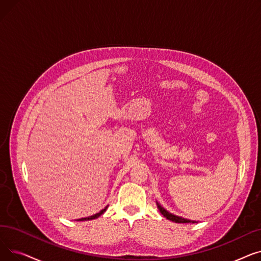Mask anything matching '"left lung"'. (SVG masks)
I'll return each mask as SVG.
<instances>
[{
	"instance_id": "left-lung-1",
	"label": "left lung",
	"mask_w": 261,
	"mask_h": 261,
	"mask_svg": "<svg viewBox=\"0 0 261 261\" xmlns=\"http://www.w3.org/2000/svg\"><path fill=\"white\" fill-rule=\"evenodd\" d=\"M156 205H158V208L159 211L161 212V214L165 217L166 219H168V220L172 221V222H175V223H196V221H191V220H188V219H185V218H182V217H179V216H175V215H172L171 213L167 212L165 208L161 206V204L156 202Z\"/></svg>"
}]
</instances>
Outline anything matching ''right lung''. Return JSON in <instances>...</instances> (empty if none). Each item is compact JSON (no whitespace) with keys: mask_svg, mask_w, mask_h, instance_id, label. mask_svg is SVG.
<instances>
[{"mask_svg":"<svg viewBox=\"0 0 261 261\" xmlns=\"http://www.w3.org/2000/svg\"><path fill=\"white\" fill-rule=\"evenodd\" d=\"M107 208H108V206H106L102 211H100L99 213L95 214V215H93V216H90V217H87V218H81V219H78V221H88V220H93V219H96V218H98L99 216H101V215L107 211Z\"/></svg>","mask_w":261,"mask_h":261,"instance_id":"right-lung-1","label":"right lung"}]
</instances>
